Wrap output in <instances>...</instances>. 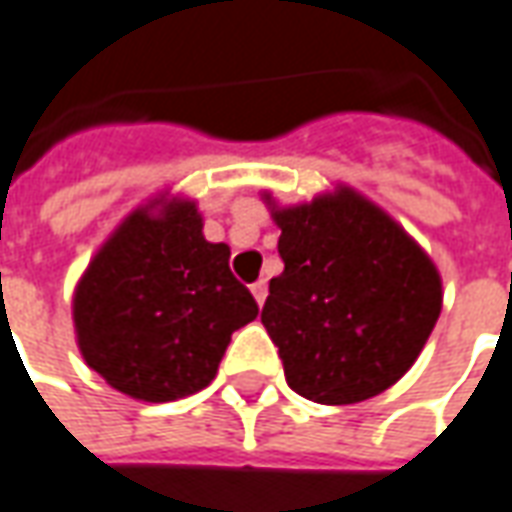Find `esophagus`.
Listing matches in <instances>:
<instances>
[{
  "mask_svg": "<svg viewBox=\"0 0 512 512\" xmlns=\"http://www.w3.org/2000/svg\"><path fill=\"white\" fill-rule=\"evenodd\" d=\"M250 293H253V298H256V304L262 307L264 298H267V281H256V284L250 287Z\"/></svg>",
  "mask_w": 512,
  "mask_h": 512,
  "instance_id": "esophagus-1",
  "label": "esophagus"
}]
</instances>
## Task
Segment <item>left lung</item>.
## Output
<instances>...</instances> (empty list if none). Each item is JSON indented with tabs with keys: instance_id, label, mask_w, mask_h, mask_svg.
<instances>
[{
	"instance_id": "left-lung-1",
	"label": "left lung",
	"mask_w": 512,
	"mask_h": 512,
	"mask_svg": "<svg viewBox=\"0 0 512 512\" xmlns=\"http://www.w3.org/2000/svg\"><path fill=\"white\" fill-rule=\"evenodd\" d=\"M270 214L284 273L270 279L262 324L287 386L349 406L386 392L414 366L442 310L434 262L392 216L352 188Z\"/></svg>"
}]
</instances>
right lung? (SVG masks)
I'll list each match as a JSON object with an SVG mask.
<instances>
[{"instance_id": "1", "label": "right lung", "mask_w": 512, "mask_h": 512, "mask_svg": "<svg viewBox=\"0 0 512 512\" xmlns=\"http://www.w3.org/2000/svg\"><path fill=\"white\" fill-rule=\"evenodd\" d=\"M228 259L225 242L202 236L197 202L160 197L132 211L72 296L75 338L89 369L143 403L205 389L233 332L259 315Z\"/></svg>"}]
</instances>
